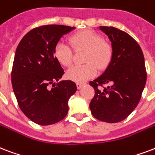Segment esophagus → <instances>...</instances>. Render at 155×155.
<instances>
[{
    "label": "esophagus",
    "instance_id": "esophagus-1",
    "mask_svg": "<svg viewBox=\"0 0 155 155\" xmlns=\"http://www.w3.org/2000/svg\"><path fill=\"white\" fill-rule=\"evenodd\" d=\"M83 85H84V84H80V83H77L76 84V87H77L78 89H80L83 87Z\"/></svg>",
    "mask_w": 155,
    "mask_h": 155
}]
</instances>
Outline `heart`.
I'll return each mask as SVG.
<instances>
[{"mask_svg":"<svg viewBox=\"0 0 155 155\" xmlns=\"http://www.w3.org/2000/svg\"><path fill=\"white\" fill-rule=\"evenodd\" d=\"M69 41L75 51L86 50L84 62L87 64L74 66L67 71L68 80L83 83L97 75V68L104 70L109 66L113 57V48L102 36L91 31H82L72 35ZM56 61L63 67H69L73 59L72 49L62 42H58L54 49Z\"/></svg>","mask_w":155,"mask_h":155,"instance_id":"1","label":"heart"}]
</instances>
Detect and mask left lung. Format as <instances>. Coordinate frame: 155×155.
Masks as SVG:
<instances>
[{
    "mask_svg": "<svg viewBox=\"0 0 155 155\" xmlns=\"http://www.w3.org/2000/svg\"><path fill=\"white\" fill-rule=\"evenodd\" d=\"M113 48L109 66L99 77L89 84L95 90L89 108L98 120L118 123L125 120L140 101L146 82L145 59L140 45L134 39L118 28L99 27ZM110 84L103 91L98 85Z\"/></svg>",
    "mask_w": 155,
    "mask_h": 155,
    "instance_id": "obj_1",
    "label": "left lung"
}]
</instances>
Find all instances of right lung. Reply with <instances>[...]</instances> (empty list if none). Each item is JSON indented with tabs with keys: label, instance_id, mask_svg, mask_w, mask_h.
Listing matches in <instances>:
<instances>
[{
	"label": "right lung",
	"instance_id": "add662e5",
	"mask_svg": "<svg viewBox=\"0 0 155 155\" xmlns=\"http://www.w3.org/2000/svg\"><path fill=\"white\" fill-rule=\"evenodd\" d=\"M74 29L63 25L34 28L17 47L11 73L13 90L21 110L37 124H54L63 120L69 109L68 100L76 92L71 80L56 84L64 71L54 55L55 45Z\"/></svg>",
	"mask_w": 155,
	"mask_h": 155
}]
</instances>
